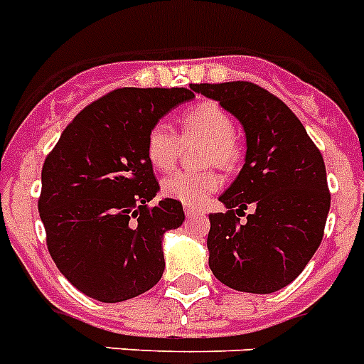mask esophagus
I'll list each match as a JSON object with an SVG mask.
<instances>
[{
  "label": "esophagus",
  "mask_w": 364,
  "mask_h": 364,
  "mask_svg": "<svg viewBox=\"0 0 364 364\" xmlns=\"http://www.w3.org/2000/svg\"><path fill=\"white\" fill-rule=\"evenodd\" d=\"M183 209H185V215H187L188 218H192V216L201 215V210L198 209V207H194V205H185V207H183Z\"/></svg>",
  "instance_id": "obj_1"
}]
</instances>
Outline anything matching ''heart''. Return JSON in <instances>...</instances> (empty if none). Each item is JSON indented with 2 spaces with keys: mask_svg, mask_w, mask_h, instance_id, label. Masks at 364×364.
Returning <instances> with one entry per match:
<instances>
[{
  "mask_svg": "<svg viewBox=\"0 0 364 364\" xmlns=\"http://www.w3.org/2000/svg\"><path fill=\"white\" fill-rule=\"evenodd\" d=\"M183 139L201 136L205 144L201 148V161L205 164H220L233 168L240 157L239 140L235 136V122L224 107L215 102H201L181 114ZM181 149V139L164 122L151 125L146 136V157L155 170L166 172L173 168ZM222 185L216 166L198 170H177L161 183L166 198L181 201L185 205H201L210 192Z\"/></svg>",
  "mask_w": 364,
  "mask_h": 364,
  "instance_id": "heart-1",
  "label": "heart"
}]
</instances>
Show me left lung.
Listing matches in <instances>:
<instances>
[{"mask_svg":"<svg viewBox=\"0 0 364 364\" xmlns=\"http://www.w3.org/2000/svg\"><path fill=\"white\" fill-rule=\"evenodd\" d=\"M194 90L239 118L246 163L209 215V267L235 291L270 294L300 276L318 250L331 194L320 149L279 97L248 81ZM252 205V215L243 210ZM239 215H246L240 223Z\"/></svg>","mask_w":364,"mask_h":364,"instance_id":"1","label":"left lung"}]
</instances>
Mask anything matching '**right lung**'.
Wrapping results in <instances>:
<instances>
[{
	"instance_id": "1",
	"label": "right lung",
	"mask_w": 364,
	"mask_h": 364,
	"mask_svg": "<svg viewBox=\"0 0 364 364\" xmlns=\"http://www.w3.org/2000/svg\"><path fill=\"white\" fill-rule=\"evenodd\" d=\"M188 88H116L68 124L42 166L38 213L51 259L77 291L105 304L157 285L163 235L183 224L181 201L155 207L159 183L146 136Z\"/></svg>"
}]
</instances>
